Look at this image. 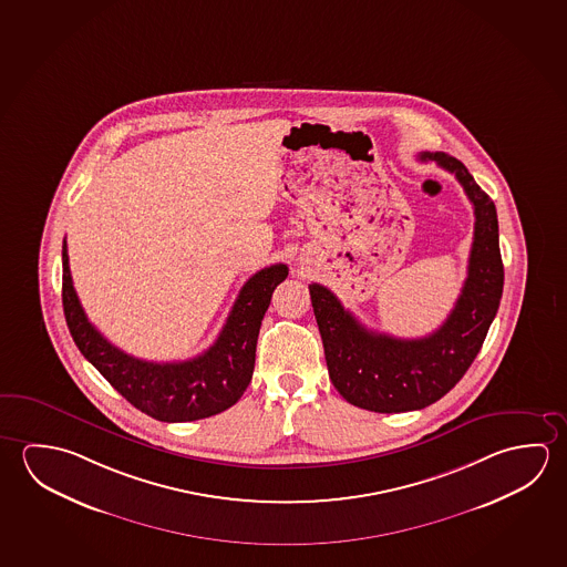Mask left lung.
<instances>
[{"instance_id": "left-lung-1", "label": "left lung", "mask_w": 567, "mask_h": 567, "mask_svg": "<svg viewBox=\"0 0 567 567\" xmlns=\"http://www.w3.org/2000/svg\"><path fill=\"white\" fill-rule=\"evenodd\" d=\"M455 174L474 205V239L463 290L445 322L415 340L378 334L358 322L332 290L312 282L310 298L336 390L355 408L375 413L423 409L453 390L483 348L504 287L498 217L463 162L445 152H423Z\"/></svg>"}]
</instances>
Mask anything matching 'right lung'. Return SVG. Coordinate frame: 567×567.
<instances>
[{
    "instance_id": "obj_1",
    "label": "right lung",
    "mask_w": 567,
    "mask_h": 567,
    "mask_svg": "<svg viewBox=\"0 0 567 567\" xmlns=\"http://www.w3.org/2000/svg\"><path fill=\"white\" fill-rule=\"evenodd\" d=\"M287 275L288 267L282 262L255 272L243 285L214 346L186 362L138 360L112 346L89 322L73 288L66 241H63V310L76 348L124 400L150 417L182 423L212 417L241 400L255 370L262 316L269 308L272 290Z\"/></svg>"
}]
</instances>
